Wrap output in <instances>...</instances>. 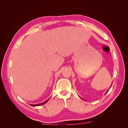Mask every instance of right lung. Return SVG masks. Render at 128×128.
<instances>
[{"label": "right lung", "mask_w": 128, "mask_h": 128, "mask_svg": "<svg viewBox=\"0 0 128 128\" xmlns=\"http://www.w3.org/2000/svg\"><path fill=\"white\" fill-rule=\"evenodd\" d=\"M48 100H46V101H45L44 102L42 103H40V104H30V105L32 106H40V105H42V104H44V103H46V102H47L48 101Z\"/></svg>", "instance_id": "right-lung-1"}]
</instances>
